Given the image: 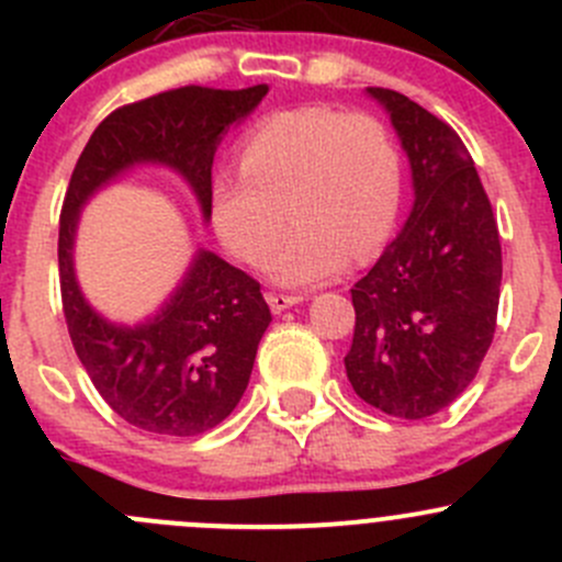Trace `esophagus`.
Returning <instances> with one entry per match:
<instances>
[{"mask_svg":"<svg viewBox=\"0 0 562 562\" xmlns=\"http://www.w3.org/2000/svg\"><path fill=\"white\" fill-rule=\"evenodd\" d=\"M266 302H269L271 313H285L288 307H293V304L302 302V296H288V293H266Z\"/></svg>","mask_w":562,"mask_h":562,"instance_id":"34e87169","label":"esophagus"}]
</instances>
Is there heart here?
<instances>
[{"instance_id": "b5f03b06", "label": "heart", "mask_w": 562, "mask_h": 562, "mask_svg": "<svg viewBox=\"0 0 562 562\" xmlns=\"http://www.w3.org/2000/svg\"><path fill=\"white\" fill-rule=\"evenodd\" d=\"M241 173H214L209 220L234 258L260 266L284 209L297 223L266 269L282 285L304 288L370 260L396 228L405 168L394 133L367 111L299 105L269 113L239 146Z\"/></svg>"}]
</instances>
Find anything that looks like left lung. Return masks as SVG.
<instances>
[{
    "mask_svg": "<svg viewBox=\"0 0 562 562\" xmlns=\"http://www.w3.org/2000/svg\"><path fill=\"white\" fill-rule=\"evenodd\" d=\"M386 105L413 171L405 228L353 288L345 372L367 405L427 418L473 383L497 326L503 255L492 203L462 138L394 89Z\"/></svg>",
    "mask_w": 562,
    "mask_h": 562,
    "instance_id": "obj_1",
    "label": "left lung"
}]
</instances>
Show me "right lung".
I'll use <instances>...</instances> for the list:
<instances>
[{"instance_id":"right-lung-1","label":"right lung","mask_w":562,"mask_h":562,"mask_svg":"<svg viewBox=\"0 0 562 562\" xmlns=\"http://www.w3.org/2000/svg\"><path fill=\"white\" fill-rule=\"evenodd\" d=\"M269 87H181L108 113L83 146L59 217L61 310L72 348L116 416L151 435L190 438L239 405L271 313L260 282L198 249L176 293L140 326H113L83 299L72 271L78 212L94 190L138 162H160L190 181L209 220L220 138Z\"/></svg>"}]
</instances>
